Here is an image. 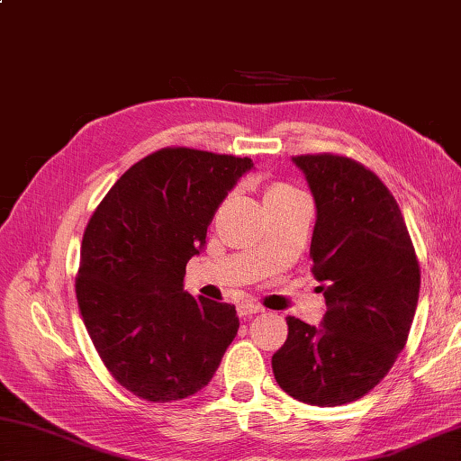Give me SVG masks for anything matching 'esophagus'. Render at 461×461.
<instances>
[{"label":"esophagus","mask_w":461,"mask_h":461,"mask_svg":"<svg viewBox=\"0 0 461 461\" xmlns=\"http://www.w3.org/2000/svg\"><path fill=\"white\" fill-rule=\"evenodd\" d=\"M259 312H264V308L258 306V304H252V303H241L238 306L240 316H254V314H259Z\"/></svg>","instance_id":"34e87169"}]
</instances>
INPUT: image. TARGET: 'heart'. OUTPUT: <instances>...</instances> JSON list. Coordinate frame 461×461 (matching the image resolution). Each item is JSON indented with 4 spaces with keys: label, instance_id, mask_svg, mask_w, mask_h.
<instances>
[{
    "label": "heart",
    "instance_id": "b5f03b06",
    "mask_svg": "<svg viewBox=\"0 0 461 461\" xmlns=\"http://www.w3.org/2000/svg\"><path fill=\"white\" fill-rule=\"evenodd\" d=\"M296 195H300V194L294 187L288 185V183H280V181L270 183V185L264 189V207L267 209L272 205L284 203V202H288V199L296 197Z\"/></svg>",
    "mask_w": 461,
    "mask_h": 461
}]
</instances>
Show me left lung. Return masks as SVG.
<instances>
[{
  "mask_svg": "<svg viewBox=\"0 0 461 461\" xmlns=\"http://www.w3.org/2000/svg\"><path fill=\"white\" fill-rule=\"evenodd\" d=\"M316 203L312 274L326 300L321 326L288 316L272 357L282 391L318 407L347 405L381 383L411 329L421 272L401 209L355 158L292 157Z\"/></svg>",
  "mask_w": 461,
  "mask_h": 461,
  "instance_id": "left-lung-1",
  "label": "left lung"
}]
</instances>
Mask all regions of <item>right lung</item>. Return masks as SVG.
Returning <instances> with one entry per match:
<instances>
[{
	"instance_id": "add662e5",
	"label": "right lung",
	"mask_w": 461,
	"mask_h": 461,
	"mask_svg": "<svg viewBox=\"0 0 461 461\" xmlns=\"http://www.w3.org/2000/svg\"><path fill=\"white\" fill-rule=\"evenodd\" d=\"M252 158L167 147L135 163L92 213L77 298L98 357L116 383L171 403L212 381L236 339V306L183 290L217 207Z\"/></svg>"
}]
</instances>
